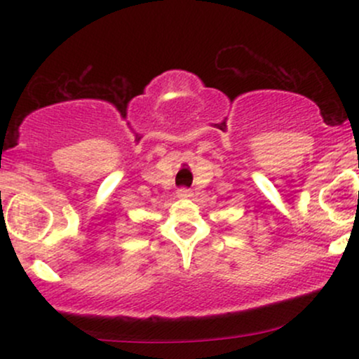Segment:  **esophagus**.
Instances as JSON below:
<instances>
[{
	"label": "esophagus",
	"mask_w": 359,
	"mask_h": 359,
	"mask_svg": "<svg viewBox=\"0 0 359 359\" xmlns=\"http://www.w3.org/2000/svg\"><path fill=\"white\" fill-rule=\"evenodd\" d=\"M175 194L179 199H189V197H192V192L189 191V189H179Z\"/></svg>",
	"instance_id": "1"
}]
</instances>
